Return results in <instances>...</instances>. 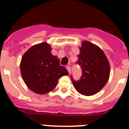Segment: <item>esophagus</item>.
<instances>
[{
    "instance_id": "1",
    "label": "esophagus",
    "mask_w": 129,
    "mask_h": 129,
    "mask_svg": "<svg viewBox=\"0 0 129 129\" xmlns=\"http://www.w3.org/2000/svg\"><path fill=\"white\" fill-rule=\"evenodd\" d=\"M66 69H67V70L68 71V72L70 73V72H71V68H70V66H66Z\"/></svg>"
}]
</instances>
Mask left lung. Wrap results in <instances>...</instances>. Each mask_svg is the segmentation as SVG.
<instances>
[{
  "label": "left lung",
  "mask_w": 129,
  "mask_h": 129,
  "mask_svg": "<svg viewBox=\"0 0 129 129\" xmlns=\"http://www.w3.org/2000/svg\"><path fill=\"white\" fill-rule=\"evenodd\" d=\"M76 63L82 70L78 81L72 78L73 84L80 94L92 96L103 88L110 76V63L104 51L98 46L88 41H84L77 55Z\"/></svg>",
  "instance_id": "8db88e82"
}]
</instances>
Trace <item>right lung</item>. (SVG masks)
Segmentation results:
<instances>
[{
  "label": "right lung",
  "mask_w": 129,
  "mask_h": 129,
  "mask_svg": "<svg viewBox=\"0 0 129 129\" xmlns=\"http://www.w3.org/2000/svg\"><path fill=\"white\" fill-rule=\"evenodd\" d=\"M51 51L50 45L43 42L31 47L21 59L20 70L23 81L36 94L48 93L56 87L61 77L69 74Z\"/></svg>",
  "instance_id": "right-lung-1"
}]
</instances>
